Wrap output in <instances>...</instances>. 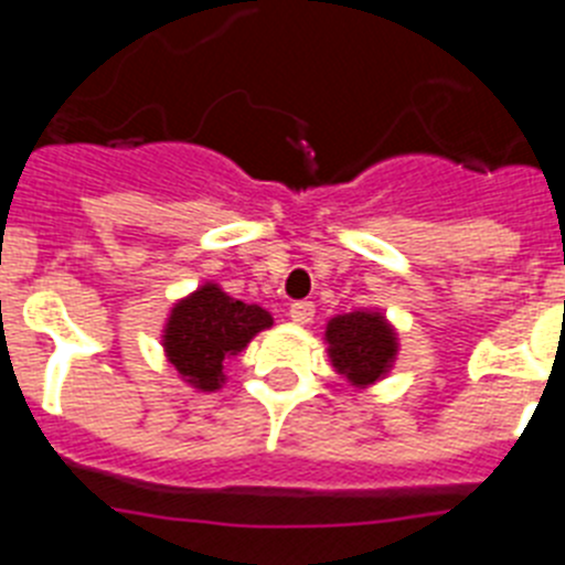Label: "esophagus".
Instances as JSON below:
<instances>
[{
  "label": "esophagus",
  "mask_w": 565,
  "mask_h": 565,
  "mask_svg": "<svg viewBox=\"0 0 565 565\" xmlns=\"http://www.w3.org/2000/svg\"><path fill=\"white\" fill-rule=\"evenodd\" d=\"M313 313H317V308H313V302H308V299H297V302H291V308H288V317H291L297 326H308L313 319Z\"/></svg>",
  "instance_id": "obj_1"
}]
</instances>
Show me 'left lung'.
<instances>
[{
	"instance_id": "left-lung-1",
	"label": "left lung",
	"mask_w": 565,
	"mask_h": 565,
	"mask_svg": "<svg viewBox=\"0 0 565 565\" xmlns=\"http://www.w3.org/2000/svg\"><path fill=\"white\" fill-rule=\"evenodd\" d=\"M326 337L337 371L353 384L376 382L396 356V337L379 313L356 311L333 317Z\"/></svg>"
}]
</instances>
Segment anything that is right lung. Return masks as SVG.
<instances>
[{
    "label": "right lung",
    "mask_w": 565,
    "mask_h": 565,
    "mask_svg": "<svg viewBox=\"0 0 565 565\" xmlns=\"http://www.w3.org/2000/svg\"><path fill=\"white\" fill-rule=\"evenodd\" d=\"M271 322V313L259 306L226 297L217 286H203L172 311L163 348L169 362L194 387L217 391L223 362L243 351L248 339Z\"/></svg>",
    "instance_id": "right-lung-1"
}]
</instances>
